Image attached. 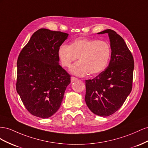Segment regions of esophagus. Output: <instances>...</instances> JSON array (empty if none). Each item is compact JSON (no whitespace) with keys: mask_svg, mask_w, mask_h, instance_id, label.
I'll list each match as a JSON object with an SVG mask.
<instances>
[{"mask_svg":"<svg viewBox=\"0 0 148 148\" xmlns=\"http://www.w3.org/2000/svg\"><path fill=\"white\" fill-rule=\"evenodd\" d=\"M77 80H78V79H77V78H76V77H71V82H75V81H77Z\"/></svg>","mask_w":148,"mask_h":148,"instance_id":"esophagus-1","label":"esophagus"}]
</instances>
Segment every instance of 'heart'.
<instances>
[{
    "mask_svg": "<svg viewBox=\"0 0 148 148\" xmlns=\"http://www.w3.org/2000/svg\"><path fill=\"white\" fill-rule=\"evenodd\" d=\"M61 64L70 67L79 58V62L71 67V73L77 76H84L88 73L95 75L106 68L111 56V48L106 41L96 39L79 38L70 45L63 44L58 51Z\"/></svg>",
    "mask_w": 148,
    "mask_h": 148,
    "instance_id": "b5f03b06",
    "label": "heart"
}]
</instances>
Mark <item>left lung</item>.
Segmentation results:
<instances>
[{"instance_id":"obj_1","label":"left lung","mask_w":148,"mask_h":148,"mask_svg":"<svg viewBox=\"0 0 148 148\" xmlns=\"http://www.w3.org/2000/svg\"><path fill=\"white\" fill-rule=\"evenodd\" d=\"M107 33L110 42L111 58L107 69L93 79L86 81L85 101L97 115L108 116L123 104L132 89L134 60L124 40L110 29L98 33Z\"/></svg>"}]
</instances>
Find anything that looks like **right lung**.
I'll return each mask as SVG.
<instances>
[{"mask_svg":"<svg viewBox=\"0 0 148 148\" xmlns=\"http://www.w3.org/2000/svg\"><path fill=\"white\" fill-rule=\"evenodd\" d=\"M68 35L39 29L19 54L16 91L33 115L47 119L61 106L71 75L59 64L58 51Z\"/></svg>","mask_w":148,"mask_h":148,"instance_id":"1","label":"right lung"}]
</instances>
